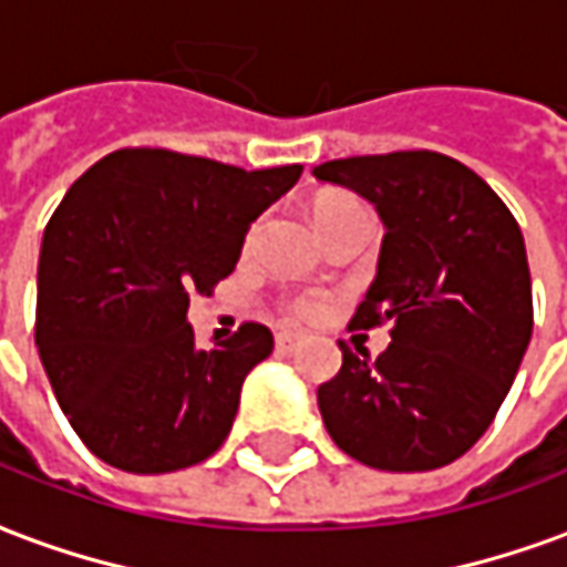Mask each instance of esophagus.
Returning <instances> with one entry per match:
<instances>
[{
  "instance_id": "esophagus-1",
  "label": "esophagus",
  "mask_w": 567,
  "mask_h": 567,
  "mask_svg": "<svg viewBox=\"0 0 567 567\" xmlns=\"http://www.w3.org/2000/svg\"><path fill=\"white\" fill-rule=\"evenodd\" d=\"M275 342L280 351H292L296 346H299V342H302V336L292 333V330H280V333L275 336Z\"/></svg>"
}]
</instances>
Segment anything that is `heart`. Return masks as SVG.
Instances as JSON below:
<instances>
[{"label": "heart", "mask_w": 567, "mask_h": 567, "mask_svg": "<svg viewBox=\"0 0 567 567\" xmlns=\"http://www.w3.org/2000/svg\"><path fill=\"white\" fill-rule=\"evenodd\" d=\"M346 206H354L351 200H342V197H330V200H321L315 206V216L321 221L323 216H330L336 209H346ZM323 311H327V302H323L321 296H315V292H302V296H292L290 302H287V315L296 318V321H318Z\"/></svg>", "instance_id": "1"}]
</instances>
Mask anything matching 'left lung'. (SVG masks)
Segmentation results:
<instances>
[{
    "label": "left lung",
    "instance_id": "obj_1",
    "mask_svg": "<svg viewBox=\"0 0 567 567\" xmlns=\"http://www.w3.org/2000/svg\"><path fill=\"white\" fill-rule=\"evenodd\" d=\"M311 175L377 206L380 265L351 327L392 323L380 358L339 342L342 367L318 389L323 425L373 470L447 466L494 423L530 342L522 228L485 178L435 151L330 159Z\"/></svg>",
    "mask_w": 567,
    "mask_h": 567
}]
</instances>
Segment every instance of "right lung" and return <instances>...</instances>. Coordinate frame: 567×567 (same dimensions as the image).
<instances>
[{
    "label": "right lung",
    "instance_id": "1",
    "mask_svg": "<svg viewBox=\"0 0 567 567\" xmlns=\"http://www.w3.org/2000/svg\"><path fill=\"white\" fill-rule=\"evenodd\" d=\"M299 175L123 147L70 185L39 249L37 349L97 460L157 475L203 463L228 439L246 373L275 336L244 323L203 351L187 306L231 275L249 225Z\"/></svg>",
    "mask_w": 567,
    "mask_h": 567
}]
</instances>
